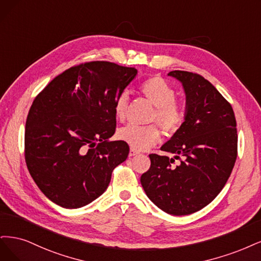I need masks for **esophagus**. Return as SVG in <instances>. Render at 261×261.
I'll use <instances>...</instances> for the list:
<instances>
[{"label":"esophagus","instance_id":"34e87169","mask_svg":"<svg viewBox=\"0 0 261 261\" xmlns=\"http://www.w3.org/2000/svg\"><path fill=\"white\" fill-rule=\"evenodd\" d=\"M138 154H139L138 150L133 149V148H130V152H129V156H130V157H132V156H136V155H138Z\"/></svg>","mask_w":261,"mask_h":261}]
</instances>
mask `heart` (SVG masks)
Segmentation results:
<instances>
[{"label": "heart", "mask_w": 261, "mask_h": 261, "mask_svg": "<svg viewBox=\"0 0 261 261\" xmlns=\"http://www.w3.org/2000/svg\"><path fill=\"white\" fill-rule=\"evenodd\" d=\"M140 91L155 106L149 122L157 123L167 134H173L178 131L186 118V111L178 100L174 99V90L169 83L162 77L154 75L141 82ZM128 99L125 92L117 96L114 104V113L117 119L122 120L124 118ZM117 137L133 149L145 150L157 144L161 139V131L156 124L144 127L128 124L118 130Z\"/></svg>", "instance_id": "b5f03b06"}]
</instances>
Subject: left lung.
<instances>
[{"label":"left lung","instance_id":"8db88e82","mask_svg":"<svg viewBox=\"0 0 261 261\" xmlns=\"http://www.w3.org/2000/svg\"><path fill=\"white\" fill-rule=\"evenodd\" d=\"M186 92V118L162 150L180 158L150 154L149 169L141 175L147 197L165 213L198 212L219 194L238 156V131L232 106L200 74L173 70Z\"/></svg>","mask_w":261,"mask_h":261}]
</instances>
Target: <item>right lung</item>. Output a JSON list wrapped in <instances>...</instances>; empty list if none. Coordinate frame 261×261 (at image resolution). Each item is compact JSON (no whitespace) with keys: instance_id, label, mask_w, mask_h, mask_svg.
I'll list each match as a JSON object with an SVG mask.
<instances>
[{"instance_id":"obj_1","label":"right lung","mask_w":261,"mask_h":261,"mask_svg":"<svg viewBox=\"0 0 261 261\" xmlns=\"http://www.w3.org/2000/svg\"><path fill=\"white\" fill-rule=\"evenodd\" d=\"M138 70L89 62L58 74L33 100L24 130V159L42 193L64 208H80L106 191L129 155L116 130V98Z\"/></svg>"}]
</instances>
